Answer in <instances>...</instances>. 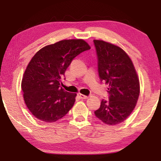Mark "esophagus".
<instances>
[{"instance_id":"1","label":"esophagus","mask_w":161,"mask_h":161,"mask_svg":"<svg viewBox=\"0 0 161 161\" xmlns=\"http://www.w3.org/2000/svg\"><path fill=\"white\" fill-rule=\"evenodd\" d=\"M78 95L79 97H80V99H82V100H86V99L88 98L87 96H86V95H84V94H80V93H79Z\"/></svg>"}]
</instances>
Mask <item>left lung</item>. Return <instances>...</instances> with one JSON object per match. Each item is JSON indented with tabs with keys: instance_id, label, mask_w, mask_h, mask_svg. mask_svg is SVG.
Returning <instances> with one entry per match:
<instances>
[{
	"instance_id": "1",
	"label": "left lung",
	"mask_w": 161,
	"mask_h": 161,
	"mask_svg": "<svg viewBox=\"0 0 161 161\" xmlns=\"http://www.w3.org/2000/svg\"><path fill=\"white\" fill-rule=\"evenodd\" d=\"M94 44L100 79L109 86V100L103 99L94 114L105 124L116 125L126 119L135 108L139 80L131 59L122 48L103 40H94Z\"/></svg>"
}]
</instances>
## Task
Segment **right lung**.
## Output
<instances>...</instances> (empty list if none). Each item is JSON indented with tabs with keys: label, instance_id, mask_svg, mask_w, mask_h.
I'll list each match as a JSON object with an SVG mask.
<instances>
[{
	"label": "right lung",
	"instance_id": "right-lung-1",
	"mask_svg": "<svg viewBox=\"0 0 161 161\" xmlns=\"http://www.w3.org/2000/svg\"><path fill=\"white\" fill-rule=\"evenodd\" d=\"M90 48L83 39H66L45 46L33 56L21 83L24 100L32 115L49 123L69 112L77 94L64 91L61 79L73 58Z\"/></svg>",
	"mask_w": 161,
	"mask_h": 161
}]
</instances>
